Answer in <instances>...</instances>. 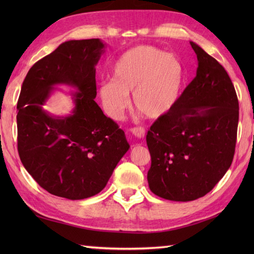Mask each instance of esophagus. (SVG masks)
<instances>
[{"mask_svg":"<svg viewBox=\"0 0 254 254\" xmlns=\"http://www.w3.org/2000/svg\"><path fill=\"white\" fill-rule=\"evenodd\" d=\"M131 133L137 138H143L145 136V130L142 127H136L131 128Z\"/></svg>","mask_w":254,"mask_h":254,"instance_id":"esophagus-1","label":"esophagus"}]
</instances>
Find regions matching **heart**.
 Listing matches in <instances>:
<instances>
[{
  "label": "heart",
  "instance_id": "heart-1",
  "mask_svg": "<svg viewBox=\"0 0 254 254\" xmlns=\"http://www.w3.org/2000/svg\"><path fill=\"white\" fill-rule=\"evenodd\" d=\"M186 71L172 53L152 46L127 50L116 61L112 80L104 82L98 94L107 115L118 119L130 104L148 119H159L174 109L180 100Z\"/></svg>",
  "mask_w": 254,
  "mask_h": 254
}]
</instances>
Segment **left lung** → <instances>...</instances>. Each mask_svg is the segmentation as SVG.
I'll return each instance as SVG.
<instances>
[{
	"label": "left lung",
	"mask_w": 254,
	"mask_h": 254,
	"mask_svg": "<svg viewBox=\"0 0 254 254\" xmlns=\"http://www.w3.org/2000/svg\"><path fill=\"white\" fill-rule=\"evenodd\" d=\"M197 58L196 75L168 115L147 132L152 158L150 191L169 201L204 196L233 163L239 102L226 69L190 41Z\"/></svg>",
	"instance_id": "8db88e82"
}]
</instances>
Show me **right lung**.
Returning <instances> with one entry per match:
<instances>
[{
	"label": "right lung",
	"mask_w": 254,
	"mask_h": 254,
	"mask_svg": "<svg viewBox=\"0 0 254 254\" xmlns=\"http://www.w3.org/2000/svg\"><path fill=\"white\" fill-rule=\"evenodd\" d=\"M106 45L100 39L69 40L36 62L17 102V147L25 169L53 195L83 199L107 185L128 145L118 124L95 101L96 68ZM56 84L78 89L74 109L52 116L42 106Z\"/></svg>",
	"instance_id": "add662e5"
}]
</instances>
